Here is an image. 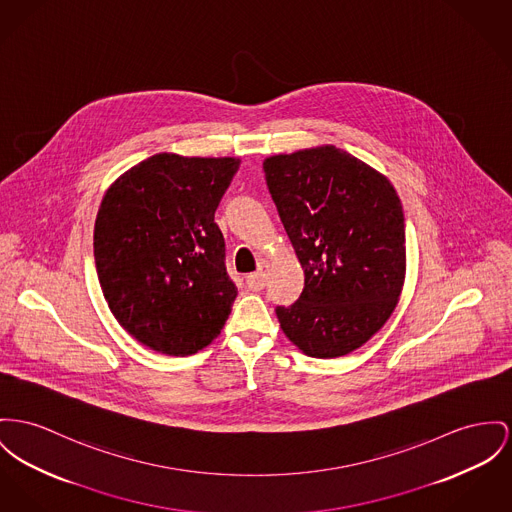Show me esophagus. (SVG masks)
<instances>
[{
    "instance_id": "obj_1",
    "label": "esophagus",
    "mask_w": 512,
    "mask_h": 512,
    "mask_svg": "<svg viewBox=\"0 0 512 512\" xmlns=\"http://www.w3.org/2000/svg\"><path fill=\"white\" fill-rule=\"evenodd\" d=\"M266 272H268V264H266V262H260L258 270L254 273H250V275L246 277V285H248L250 291H260V289H264V285H266Z\"/></svg>"
}]
</instances>
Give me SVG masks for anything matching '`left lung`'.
Returning <instances> with one entry per match:
<instances>
[{"label": "left lung", "instance_id": "obj_1", "mask_svg": "<svg viewBox=\"0 0 512 512\" xmlns=\"http://www.w3.org/2000/svg\"><path fill=\"white\" fill-rule=\"evenodd\" d=\"M279 219L305 270V289L277 307L305 355L334 359L371 340L398 305L406 227L392 182L334 145L264 161Z\"/></svg>", "mask_w": 512, "mask_h": 512}]
</instances>
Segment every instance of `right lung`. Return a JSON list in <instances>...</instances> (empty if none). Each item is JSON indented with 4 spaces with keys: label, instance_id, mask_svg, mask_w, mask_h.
Listing matches in <instances>:
<instances>
[{
    "label": "right lung",
    "instance_id": "obj_1",
    "mask_svg": "<svg viewBox=\"0 0 512 512\" xmlns=\"http://www.w3.org/2000/svg\"><path fill=\"white\" fill-rule=\"evenodd\" d=\"M240 159L157 153L106 190L95 264L118 324L145 347L194 355L215 340L237 299L215 209Z\"/></svg>",
    "mask_w": 512,
    "mask_h": 512
}]
</instances>
